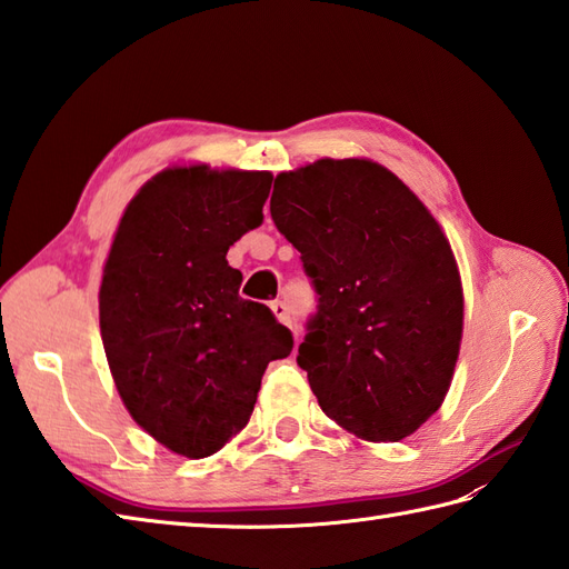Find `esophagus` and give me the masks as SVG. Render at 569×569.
Segmentation results:
<instances>
[{"label": "esophagus", "instance_id": "1", "mask_svg": "<svg viewBox=\"0 0 569 569\" xmlns=\"http://www.w3.org/2000/svg\"><path fill=\"white\" fill-rule=\"evenodd\" d=\"M270 309L277 317V321L284 323V326H292V313H289V307L284 305V301H272Z\"/></svg>", "mask_w": 569, "mask_h": 569}]
</instances>
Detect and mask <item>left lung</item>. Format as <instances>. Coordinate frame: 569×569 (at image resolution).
Here are the masks:
<instances>
[{
	"label": "left lung",
	"mask_w": 569,
	"mask_h": 569,
	"mask_svg": "<svg viewBox=\"0 0 569 569\" xmlns=\"http://www.w3.org/2000/svg\"><path fill=\"white\" fill-rule=\"evenodd\" d=\"M270 213L319 297L297 362L319 407L365 440L436 413L462 338V284L419 197L372 160L323 158L274 178Z\"/></svg>",
	"instance_id": "left-lung-1"
}]
</instances>
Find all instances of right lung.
Wrapping results in <instances>:
<instances>
[{
  "label": "right lung",
  "mask_w": 569,
  "mask_h": 569,
  "mask_svg": "<svg viewBox=\"0 0 569 569\" xmlns=\"http://www.w3.org/2000/svg\"><path fill=\"white\" fill-rule=\"evenodd\" d=\"M270 172L168 168L126 207L99 287L109 370L133 421L187 458L241 431L295 338L238 295L226 252L262 223Z\"/></svg>",
  "instance_id": "1"
}]
</instances>
